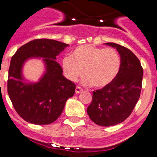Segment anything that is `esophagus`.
<instances>
[{
	"label": "esophagus",
	"instance_id": "1",
	"mask_svg": "<svg viewBox=\"0 0 157 157\" xmlns=\"http://www.w3.org/2000/svg\"><path fill=\"white\" fill-rule=\"evenodd\" d=\"M83 90L80 86H76V94H80L81 92H82Z\"/></svg>",
	"mask_w": 157,
	"mask_h": 157
}]
</instances>
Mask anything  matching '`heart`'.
<instances>
[{"label":"heart","mask_w":157,"mask_h":157,"mask_svg":"<svg viewBox=\"0 0 157 157\" xmlns=\"http://www.w3.org/2000/svg\"><path fill=\"white\" fill-rule=\"evenodd\" d=\"M63 73L69 81H77L83 74L84 82L95 88L109 85L117 77L121 68V58L114 48L81 45L75 48L70 57L62 62Z\"/></svg>","instance_id":"1"}]
</instances>
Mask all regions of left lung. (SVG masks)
I'll return each instance as SVG.
<instances>
[{"instance_id": "1", "label": "left lung", "mask_w": 157, "mask_h": 157, "mask_svg": "<svg viewBox=\"0 0 157 157\" xmlns=\"http://www.w3.org/2000/svg\"><path fill=\"white\" fill-rule=\"evenodd\" d=\"M105 44L115 48L120 55V71L109 85L93 92L87 113L97 125L110 127L126 120L133 111L140 96L144 70L128 48L114 43Z\"/></svg>"}]
</instances>
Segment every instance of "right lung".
Segmentation results:
<instances>
[{
  "instance_id": "right-lung-1",
  "label": "right lung",
  "mask_w": 157,
  "mask_h": 157,
  "mask_svg": "<svg viewBox=\"0 0 157 157\" xmlns=\"http://www.w3.org/2000/svg\"><path fill=\"white\" fill-rule=\"evenodd\" d=\"M64 43L48 39H34L17 49L9 68L7 90L17 113L28 123L48 125L63 112L66 101L74 95L76 85L62 75L56 56L67 47ZM31 57H43L47 72L35 84L22 81L21 67Z\"/></svg>"
}]
</instances>
